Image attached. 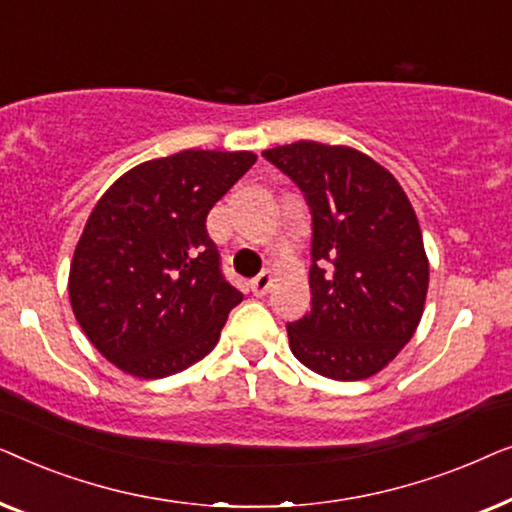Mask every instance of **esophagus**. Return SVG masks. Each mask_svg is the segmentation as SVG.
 <instances>
[{
	"label": "esophagus",
	"mask_w": 512,
	"mask_h": 512,
	"mask_svg": "<svg viewBox=\"0 0 512 512\" xmlns=\"http://www.w3.org/2000/svg\"><path fill=\"white\" fill-rule=\"evenodd\" d=\"M270 282H272V275H270L268 270H265V272H261V275H258V277L251 279L249 289H251V293H254L256 298H263L265 293H268V289H270Z\"/></svg>",
	"instance_id": "obj_1"
}]
</instances>
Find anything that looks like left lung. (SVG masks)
<instances>
[{
	"mask_svg": "<svg viewBox=\"0 0 512 512\" xmlns=\"http://www.w3.org/2000/svg\"><path fill=\"white\" fill-rule=\"evenodd\" d=\"M263 158L300 188L312 216L305 317L286 324L296 359L331 380H366L412 338L429 261L408 195L349 146L296 142Z\"/></svg>",
	"mask_w": 512,
	"mask_h": 512,
	"instance_id": "obj_1",
	"label": "left lung"
}]
</instances>
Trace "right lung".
<instances>
[{
	"label": "right lung",
	"instance_id": "add662e5",
	"mask_svg": "<svg viewBox=\"0 0 512 512\" xmlns=\"http://www.w3.org/2000/svg\"><path fill=\"white\" fill-rule=\"evenodd\" d=\"M254 163L249 151H181L102 195L76 244L69 300L104 359L158 380L212 352L242 293L223 277L207 214Z\"/></svg>",
	"mask_w": 512,
	"mask_h": 512
}]
</instances>
